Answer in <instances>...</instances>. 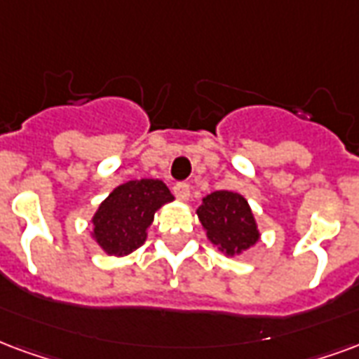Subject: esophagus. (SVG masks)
I'll return each instance as SVG.
<instances>
[{
    "mask_svg": "<svg viewBox=\"0 0 359 359\" xmlns=\"http://www.w3.org/2000/svg\"><path fill=\"white\" fill-rule=\"evenodd\" d=\"M172 192H175V196H177L179 200L187 201L188 198H190V184H188V182H177V184L172 187Z\"/></svg>",
    "mask_w": 359,
    "mask_h": 359,
    "instance_id": "1",
    "label": "esophagus"
}]
</instances>
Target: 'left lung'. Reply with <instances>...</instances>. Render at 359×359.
<instances>
[{
    "mask_svg": "<svg viewBox=\"0 0 359 359\" xmlns=\"http://www.w3.org/2000/svg\"><path fill=\"white\" fill-rule=\"evenodd\" d=\"M198 217L211 243L226 255L241 253L259 240L253 213L240 194L228 190L209 194L198 209Z\"/></svg>",
    "mask_w": 359,
    "mask_h": 359,
    "instance_id": "obj_1",
    "label": "left lung"
}]
</instances>
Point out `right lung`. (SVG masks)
<instances>
[{
    "instance_id": "add662e5",
    "label": "right lung",
    "mask_w": 359,
    "mask_h": 359,
    "mask_svg": "<svg viewBox=\"0 0 359 359\" xmlns=\"http://www.w3.org/2000/svg\"><path fill=\"white\" fill-rule=\"evenodd\" d=\"M167 201L172 196L161 180H129L100 203L93 217V236L108 255L133 253L144 243L154 213Z\"/></svg>"
}]
</instances>
